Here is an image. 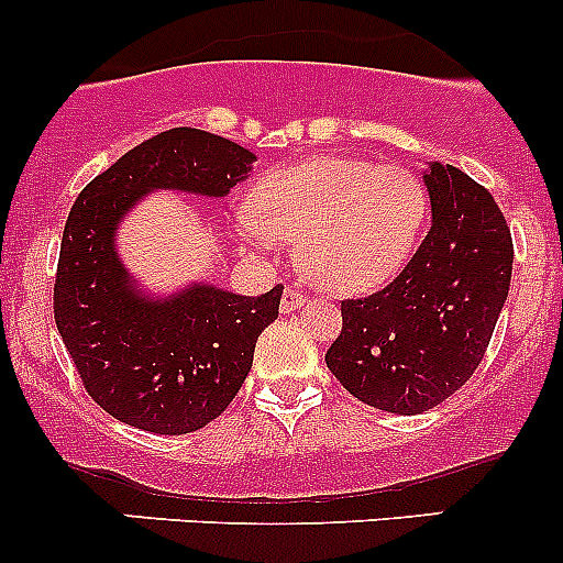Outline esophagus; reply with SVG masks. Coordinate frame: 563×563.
<instances>
[{"label": "esophagus", "instance_id": "esophagus-1", "mask_svg": "<svg viewBox=\"0 0 563 563\" xmlns=\"http://www.w3.org/2000/svg\"><path fill=\"white\" fill-rule=\"evenodd\" d=\"M308 302V294L302 291V288H297V286H288L286 291H283V299H280V310L283 313H297L299 308H302V305Z\"/></svg>", "mask_w": 563, "mask_h": 563}]
</instances>
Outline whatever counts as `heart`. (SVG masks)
I'll use <instances>...</instances> for the list:
<instances>
[{"label": "heart", "mask_w": 563, "mask_h": 563, "mask_svg": "<svg viewBox=\"0 0 563 563\" xmlns=\"http://www.w3.org/2000/svg\"><path fill=\"white\" fill-rule=\"evenodd\" d=\"M428 218V190L400 166L310 157L258 181L240 231L255 245L297 242L305 275L329 294H371L408 264Z\"/></svg>", "instance_id": "heart-1"}]
</instances>
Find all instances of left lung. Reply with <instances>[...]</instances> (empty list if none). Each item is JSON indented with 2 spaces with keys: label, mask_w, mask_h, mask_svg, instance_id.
Masks as SVG:
<instances>
[{
  "label": "left lung",
  "mask_w": 563,
  "mask_h": 563,
  "mask_svg": "<svg viewBox=\"0 0 563 563\" xmlns=\"http://www.w3.org/2000/svg\"><path fill=\"white\" fill-rule=\"evenodd\" d=\"M433 225L382 291L345 299L327 367L356 400L413 417L474 376L512 280V234L490 192L455 166L424 172Z\"/></svg>",
  "instance_id": "obj_1"
}]
</instances>
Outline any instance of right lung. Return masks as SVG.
<instances>
[{"label":"right lung","instance_id":"right-lung-1","mask_svg":"<svg viewBox=\"0 0 563 563\" xmlns=\"http://www.w3.org/2000/svg\"><path fill=\"white\" fill-rule=\"evenodd\" d=\"M253 161L223 135L174 128L119 157L73 203L54 283L56 329L89 397L119 422L161 435L192 433L245 384L283 286L240 297L192 283L172 297H150L119 258L117 234L150 192L223 198Z\"/></svg>","mask_w":563,"mask_h":563}]
</instances>
